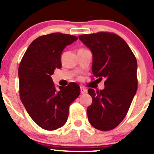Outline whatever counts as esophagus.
I'll return each mask as SVG.
<instances>
[{"instance_id":"1","label":"esophagus","mask_w":154,"mask_h":154,"mask_svg":"<svg viewBox=\"0 0 154 154\" xmlns=\"http://www.w3.org/2000/svg\"><path fill=\"white\" fill-rule=\"evenodd\" d=\"M88 92V90L86 89V88H83V87H81L80 88V93H82V94H84V93H86Z\"/></svg>"}]
</instances>
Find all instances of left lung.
<instances>
[{
  "instance_id": "1",
  "label": "left lung",
  "mask_w": 154,
  "mask_h": 154,
  "mask_svg": "<svg viewBox=\"0 0 154 154\" xmlns=\"http://www.w3.org/2000/svg\"><path fill=\"white\" fill-rule=\"evenodd\" d=\"M93 54L92 72L103 90L88 89L93 102L88 107L89 122L102 131L115 128L124 119L137 88V60L126 42L110 32L79 35Z\"/></svg>"
}]
</instances>
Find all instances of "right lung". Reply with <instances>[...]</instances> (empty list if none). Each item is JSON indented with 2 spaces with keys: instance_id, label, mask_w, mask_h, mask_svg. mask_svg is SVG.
I'll use <instances>...</instances> for the list:
<instances>
[{
  "instance_id": "add662e5",
  "label": "right lung",
  "mask_w": 154,
  "mask_h": 154,
  "mask_svg": "<svg viewBox=\"0 0 154 154\" xmlns=\"http://www.w3.org/2000/svg\"><path fill=\"white\" fill-rule=\"evenodd\" d=\"M77 40L73 35L52 33L35 39L29 45L19 66V95L26 111L37 125L54 130L65 125L70 104L80 94L72 82L56 90L51 75L61 67L63 49Z\"/></svg>"
}]
</instances>
